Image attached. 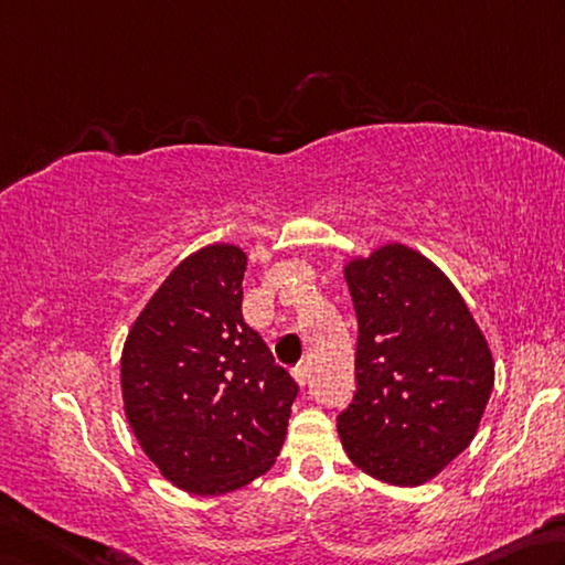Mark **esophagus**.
<instances>
[{
  "label": "esophagus",
  "mask_w": 565,
  "mask_h": 565,
  "mask_svg": "<svg viewBox=\"0 0 565 565\" xmlns=\"http://www.w3.org/2000/svg\"><path fill=\"white\" fill-rule=\"evenodd\" d=\"M292 377H295V382L300 384V387H305V384H308V377H310L308 364H298V367L292 370Z\"/></svg>",
  "instance_id": "1"
}]
</instances>
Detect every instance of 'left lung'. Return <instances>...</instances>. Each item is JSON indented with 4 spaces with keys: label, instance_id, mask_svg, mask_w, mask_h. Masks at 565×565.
Instances as JSON below:
<instances>
[{
    "label": "left lung",
    "instance_id": "obj_1",
    "mask_svg": "<svg viewBox=\"0 0 565 565\" xmlns=\"http://www.w3.org/2000/svg\"><path fill=\"white\" fill-rule=\"evenodd\" d=\"M344 277L358 390L338 414L342 447L370 477L417 487L477 434L493 390L489 344L449 277L407 245L352 260Z\"/></svg>",
    "mask_w": 565,
    "mask_h": 565
}]
</instances>
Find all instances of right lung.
Instances as JSON below:
<instances>
[{"mask_svg":"<svg viewBox=\"0 0 565 565\" xmlns=\"http://www.w3.org/2000/svg\"><path fill=\"white\" fill-rule=\"evenodd\" d=\"M247 257L207 245L166 277L121 354L126 419L168 481L221 497L275 463L298 382L243 320Z\"/></svg>","mask_w":565,"mask_h":565,"instance_id":"add662e5","label":"right lung"}]
</instances>
